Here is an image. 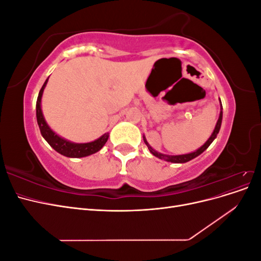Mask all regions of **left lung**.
<instances>
[{"label": "left lung", "instance_id": "obj_1", "mask_svg": "<svg viewBox=\"0 0 261 261\" xmlns=\"http://www.w3.org/2000/svg\"><path fill=\"white\" fill-rule=\"evenodd\" d=\"M220 107H221L220 115H219V118H218V122H217V124H216V127H215V129H213V132H212V134H211V136L208 138V140L206 141V143H204L200 148L195 150V151H193V152H191V153L177 154V155L163 154V153H161V152L155 151V150L148 144V141H147L146 137L143 136L144 141H145V144L147 145V147H148V149H149V151L151 152L154 156L159 158V159L165 160V161H168V162H172V163H185V162H188V161L193 160L194 158H196V156H198L199 154H201V153L204 151V150H206V149L211 145L212 141L217 138V135L219 134V130H220V128H221V123H222V115H223V112H222V105H221V100H220Z\"/></svg>", "mask_w": 261, "mask_h": 261}]
</instances>
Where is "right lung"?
Returning a JSON list of instances; mask_svg holds the SVG:
<instances>
[{
    "label": "right lung",
    "instance_id": "obj_1",
    "mask_svg": "<svg viewBox=\"0 0 261 261\" xmlns=\"http://www.w3.org/2000/svg\"><path fill=\"white\" fill-rule=\"evenodd\" d=\"M48 81L49 78H46L42 88L40 89V91H39L37 105H36L37 122L39 125V128H40L42 137L48 141V144L55 150V151H58L59 153L68 158H83V156H87V155L98 152L108 141L109 133H106L105 135H102L96 140L90 141V143L77 144V143H72V141L59 136L58 134L50 127L48 123H46L41 110V99H42L43 90L45 88L46 84H48Z\"/></svg>",
    "mask_w": 261,
    "mask_h": 261
}]
</instances>
